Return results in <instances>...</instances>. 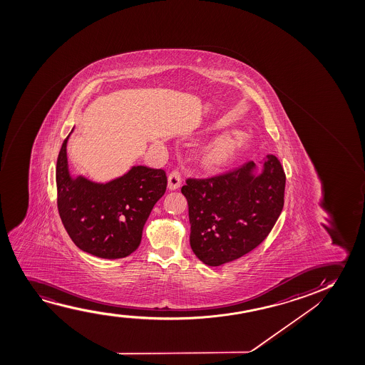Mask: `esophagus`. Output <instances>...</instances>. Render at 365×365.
Segmentation results:
<instances>
[{
	"label": "esophagus",
	"mask_w": 365,
	"mask_h": 365,
	"mask_svg": "<svg viewBox=\"0 0 365 365\" xmlns=\"http://www.w3.org/2000/svg\"><path fill=\"white\" fill-rule=\"evenodd\" d=\"M182 182V177H180V172L178 170H172L168 175V188L170 190H175L178 188Z\"/></svg>",
	"instance_id": "esophagus-1"
}]
</instances>
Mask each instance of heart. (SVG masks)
I'll use <instances>...</instances> for the list:
<instances>
[{
    "label": "heart",
    "mask_w": 365,
    "mask_h": 365,
    "mask_svg": "<svg viewBox=\"0 0 365 365\" xmlns=\"http://www.w3.org/2000/svg\"><path fill=\"white\" fill-rule=\"evenodd\" d=\"M245 145V138L240 135H225L207 150V160L210 163H223L235 155V150Z\"/></svg>",
    "instance_id": "heart-1"
}]
</instances>
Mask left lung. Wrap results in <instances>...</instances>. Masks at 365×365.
I'll return each instance as SVG.
<instances>
[{"label": "left lung", "instance_id": "8db88e82", "mask_svg": "<svg viewBox=\"0 0 365 365\" xmlns=\"http://www.w3.org/2000/svg\"><path fill=\"white\" fill-rule=\"evenodd\" d=\"M253 168L250 160L218 175L190 177L180 188L188 202L190 247L205 264L238 259L273 230L284 205V170L273 155L262 175H252Z\"/></svg>", "mask_w": 365, "mask_h": 365}]
</instances>
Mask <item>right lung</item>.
<instances>
[{
	"label": "right lung",
	"mask_w": 365,
	"mask_h": 365,
	"mask_svg": "<svg viewBox=\"0 0 365 365\" xmlns=\"http://www.w3.org/2000/svg\"><path fill=\"white\" fill-rule=\"evenodd\" d=\"M62 143L56 165L57 208L71 240L86 253L117 259L133 253L155 202L165 195L163 170L135 165L127 175L107 185L86 178L72 180Z\"/></svg>",
	"instance_id": "add662e5"
}]
</instances>
